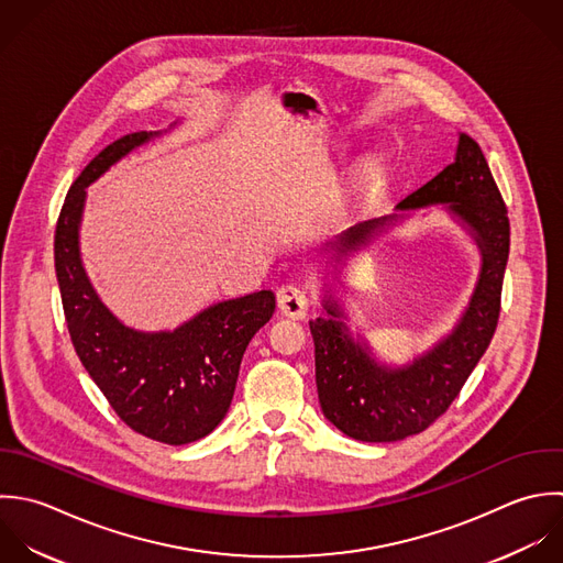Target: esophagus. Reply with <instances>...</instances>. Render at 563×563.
<instances>
[{"mask_svg":"<svg viewBox=\"0 0 563 563\" xmlns=\"http://www.w3.org/2000/svg\"><path fill=\"white\" fill-rule=\"evenodd\" d=\"M276 300H278L280 313H285L287 318L302 320L309 311V296L305 294V289H300L296 285L280 287L278 294H276Z\"/></svg>","mask_w":563,"mask_h":563,"instance_id":"obj_1","label":"esophagus"}]
</instances>
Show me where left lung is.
<instances>
[{
  "mask_svg": "<svg viewBox=\"0 0 563 563\" xmlns=\"http://www.w3.org/2000/svg\"><path fill=\"white\" fill-rule=\"evenodd\" d=\"M430 203H448V210L467 225L483 254L472 302L445 340L410 366L386 368L368 355L366 346L351 340L349 329L338 320L335 302H324L331 318L309 322L322 412L355 441L390 443L428 430L459 397L498 327L511 225L485 153L467 133H461L456 159L401 199L397 210L406 212ZM397 219L399 214H386L360 221L344 230L333 245H340V254L360 250Z\"/></svg>",
  "mask_w": 563,
  "mask_h": 563,
  "instance_id": "obj_1",
  "label": "left lung"
}]
</instances>
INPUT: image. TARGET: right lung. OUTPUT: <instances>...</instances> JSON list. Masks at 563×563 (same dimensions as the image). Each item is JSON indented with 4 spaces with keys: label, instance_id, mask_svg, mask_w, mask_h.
Masks as SVG:
<instances>
[{
    "label": "right lung",
    "instance_id": "obj_1",
    "mask_svg": "<svg viewBox=\"0 0 563 563\" xmlns=\"http://www.w3.org/2000/svg\"><path fill=\"white\" fill-rule=\"evenodd\" d=\"M153 135L118 137L76 177L56 221L54 269L74 351L113 412L146 439L186 445L208 437L225 417L243 353L269 322L276 298L263 289L223 300L159 333L124 327L100 302L78 252L85 188Z\"/></svg>",
    "mask_w": 563,
    "mask_h": 563
}]
</instances>
